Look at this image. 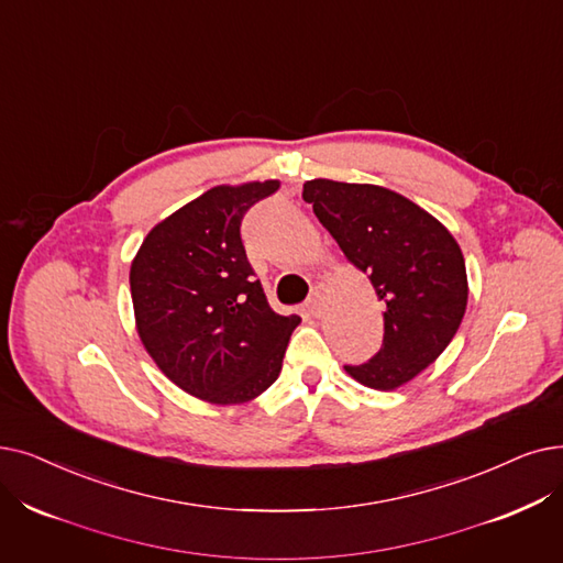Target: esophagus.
I'll list each match as a JSON object with an SVG mask.
<instances>
[{"label": "esophagus", "mask_w": 563, "mask_h": 563, "mask_svg": "<svg viewBox=\"0 0 563 563\" xmlns=\"http://www.w3.org/2000/svg\"><path fill=\"white\" fill-rule=\"evenodd\" d=\"M306 310H308V314H312V317H320V312H322V297H320V291H312L310 299L306 301Z\"/></svg>", "instance_id": "1"}]
</instances>
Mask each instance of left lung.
I'll list each match as a JSON object with an SVG mask.
<instances>
[{"label":"left lung","instance_id":"obj_1","mask_svg":"<svg viewBox=\"0 0 563 563\" xmlns=\"http://www.w3.org/2000/svg\"><path fill=\"white\" fill-rule=\"evenodd\" d=\"M303 200L386 306L379 352L345 365L347 375L368 388H400L449 347L464 317L470 285L457 241L384 186L312 179Z\"/></svg>","mask_w":563,"mask_h":563}]
</instances>
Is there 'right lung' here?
I'll use <instances>...</instances> for the list:
<instances>
[{
	"mask_svg": "<svg viewBox=\"0 0 563 563\" xmlns=\"http://www.w3.org/2000/svg\"><path fill=\"white\" fill-rule=\"evenodd\" d=\"M278 179L213 186L152 228L131 264L135 329L163 375L186 394L239 405L283 368L299 314H278L241 241V221Z\"/></svg>",
	"mask_w": 563,
	"mask_h": 563,
	"instance_id": "add662e5",
	"label": "right lung"
}]
</instances>
